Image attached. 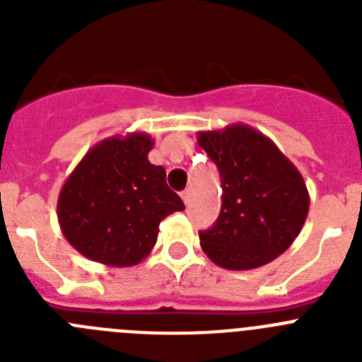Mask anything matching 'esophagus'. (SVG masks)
I'll list each match as a JSON object with an SVG mask.
<instances>
[{
  "instance_id": "1",
  "label": "esophagus",
  "mask_w": 362,
  "mask_h": 362,
  "mask_svg": "<svg viewBox=\"0 0 362 362\" xmlns=\"http://www.w3.org/2000/svg\"><path fill=\"white\" fill-rule=\"evenodd\" d=\"M181 197H183L185 204H188V203H190V190H185V192H181Z\"/></svg>"
}]
</instances>
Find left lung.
Listing matches in <instances>:
<instances>
[{"label":"left lung","instance_id":"8db88e82","mask_svg":"<svg viewBox=\"0 0 362 362\" xmlns=\"http://www.w3.org/2000/svg\"><path fill=\"white\" fill-rule=\"evenodd\" d=\"M219 168L223 203L201 248L226 270H252L279 257L296 241L310 209L306 183L270 137L248 124L197 134Z\"/></svg>","mask_w":362,"mask_h":362}]
</instances>
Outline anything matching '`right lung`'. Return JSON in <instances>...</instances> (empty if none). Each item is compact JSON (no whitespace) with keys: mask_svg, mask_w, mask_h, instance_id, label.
<instances>
[{"mask_svg":"<svg viewBox=\"0 0 362 362\" xmlns=\"http://www.w3.org/2000/svg\"><path fill=\"white\" fill-rule=\"evenodd\" d=\"M153 139L116 134L92 146L66 177L57 221L66 241L107 267H134L152 252L159 223L185 210L166 185L163 166L148 161Z\"/></svg>","mask_w":362,"mask_h":362,"instance_id":"right-lung-1","label":"right lung"}]
</instances>
